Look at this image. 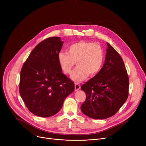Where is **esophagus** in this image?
<instances>
[{
	"label": "esophagus",
	"mask_w": 146,
	"mask_h": 146,
	"mask_svg": "<svg viewBox=\"0 0 146 146\" xmlns=\"http://www.w3.org/2000/svg\"><path fill=\"white\" fill-rule=\"evenodd\" d=\"M80 88V85L78 83H75L74 85V90L75 91H78L79 90V89Z\"/></svg>",
	"instance_id": "obj_1"
}]
</instances>
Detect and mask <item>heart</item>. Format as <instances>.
I'll list each match as a JSON object with an SVG mask.
<instances>
[{
  "label": "heart",
  "instance_id": "1",
  "mask_svg": "<svg viewBox=\"0 0 146 146\" xmlns=\"http://www.w3.org/2000/svg\"><path fill=\"white\" fill-rule=\"evenodd\" d=\"M68 53L60 51L58 61L61 70L70 74L77 62L78 66L72 74V79L81 81L89 75L93 77L101 71L104 64V54L101 45L90 41H81L69 45Z\"/></svg>",
  "mask_w": 146,
  "mask_h": 146
}]
</instances>
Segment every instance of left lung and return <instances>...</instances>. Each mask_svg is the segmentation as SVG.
<instances>
[{
  "label": "left lung",
  "instance_id": "8db88e82",
  "mask_svg": "<svg viewBox=\"0 0 146 146\" xmlns=\"http://www.w3.org/2000/svg\"><path fill=\"white\" fill-rule=\"evenodd\" d=\"M105 63L93 78L82 85L86 100L81 111L96 119L110 118L115 114L128 96L129 78L123 60L112 46L107 43Z\"/></svg>",
  "mask_w": 146,
  "mask_h": 146
}]
</instances>
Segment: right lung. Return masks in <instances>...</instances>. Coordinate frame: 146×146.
<instances>
[{
  "label": "right lung",
  "instance_id": "obj_1",
  "mask_svg": "<svg viewBox=\"0 0 146 146\" xmlns=\"http://www.w3.org/2000/svg\"><path fill=\"white\" fill-rule=\"evenodd\" d=\"M63 42L49 37L38 44L22 66L19 94L28 110L41 117H49L61 108L74 84L62 73L58 61Z\"/></svg>",
  "mask_w": 146,
  "mask_h": 146
}]
</instances>
